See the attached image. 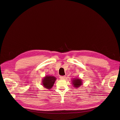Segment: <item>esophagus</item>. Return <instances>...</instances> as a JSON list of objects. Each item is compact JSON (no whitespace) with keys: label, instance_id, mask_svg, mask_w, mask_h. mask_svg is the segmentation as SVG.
Segmentation results:
<instances>
[{"label":"esophagus","instance_id":"34e87169","mask_svg":"<svg viewBox=\"0 0 120 120\" xmlns=\"http://www.w3.org/2000/svg\"><path fill=\"white\" fill-rule=\"evenodd\" d=\"M66 78V77L65 76H60V79H65Z\"/></svg>","mask_w":120,"mask_h":120}]
</instances>
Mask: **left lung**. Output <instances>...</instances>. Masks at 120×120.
<instances>
[{
	"instance_id": "obj_1",
	"label": "left lung",
	"mask_w": 120,
	"mask_h": 120,
	"mask_svg": "<svg viewBox=\"0 0 120 120\" xmlns=\"http://www.w3.org/2000/svg\"><path fill=\"white\" fill-rule=\"evenodd\" d=\"M72 84L75 88H77L82 85V81L79 78H74L72 80Z\"/></svg>"
}]
</instances>
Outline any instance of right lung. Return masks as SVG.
I'll return each mask as SVG.
<instances>
[{
    "instance_id": "right-lung-1",
    "label": "right lung",
    "mask_w": 120,
    "mask_h": 120,
    "mask_svg": "<svg viewBox=\"0 0 120 120\" xmlns=\"http://www.w3.org/2000/svg\"><path fill=\"white\" fill-rule=\"evenodd\" d=\"M56 80V78L52 76H46L42 80V85L47 89H51Z\"/></svg>"
}]
</instances>
